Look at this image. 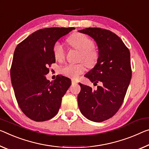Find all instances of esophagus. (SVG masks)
Listing matches in <instances>:
<instances>
[{
    "instance_id": "34e87169",
    "label": "esophagus",
    "mask_w": 149,
    "mask_h": 149,
    "mask_svg": "<svg viewBox=\"0 0 149 149\" xmlns=\"http://www.w3.org/2000/svg\"><path fill=\"white\" fill-rule=\"evenodd\" d=\"M72 84H75L77 83V81L74 79H72Z\"/></svg>"
}]
</instances>
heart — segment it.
Instances as JSON below:
<instances>
[{
  "mask_svg": "<svg viewBox=\"0 0 149 149\" xmlns=\"http://www.w3.org/2000/svg\"><path fill=\"white\" fill-rule=\"evenodd\" d=\"M68 43L75 49L79 51V61H84L89 67H93L99 59V50L90 38L82 33H75L68 39ZM54 58L57 61L65 58L64 48L60 42H56L53 46ZM86 70V64L80 62L77 64H67L60 68V73L65 76L77 78Z\"/></svg>",
  "mask_w": 149,
  "mask_h": 149,
  "instance_id": "obj_1",
  "label": "heart"
}]
</instances>
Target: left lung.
<instances>
[{"label":"left lung","instance_id":"8db88e82","mask_svg":"<svg viewBox=\"0 0 149 149\" xmlns=\"http://www.w3.org/2000/svg\"><path fill=\"white\" fill-rule=\"evenodd\" d=\"M79 32L93 38L97 44V63L85 76L94 84L101 82V86L93 90L79 83L78 106L87 119L102 122L116 114L124 101L132 76L130 52L122 40L110 30L88 28Z\"/></svg>","mask_w":149,"mask_h":149}]
</instances>
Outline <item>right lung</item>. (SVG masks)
<instances>
[{
    "label": "right lung",
    "instance_id": "1",
    "mask_svg": "<svg viewBox=\"0 0 149 149\" xmlns=\"http://www.w3.org/2000/svg\"><path fill=\"white\" fill-rule=\"evenodd\" d=\"M75 28H46L32 33L18 44L14 53L10 78L20 109L30 119L48 121L58 113L70 79L58 75L50 82L45 75L56 62L54 44Z\"/></svg>",
    "mask_w": 149,
    "mask_h": 149
}]
</instances>
